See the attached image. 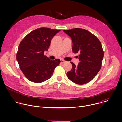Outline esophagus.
I'll return each instance as SVG.
<instances>
[{
  "instance_id": "34e87169",
  "label": "esophagus",
  "mask_w": 122,
  "mask_h": 122,
  "mask_svg": "<svg viewBox=\"0 0 122 122\" xmlns=\"http://www.w3.org/2000/svg\"><path fill=\"white\" fill-rule=\"evenodd\" d=\"M60 61H61V63H62V64H64V63H66V61H65V60H63V59H61Z\"/></svg>"
}]
</instances>
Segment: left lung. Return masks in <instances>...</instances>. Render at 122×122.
<instances>
[{"mask_svg": "<svg viewBox=\"0 0 122 122\" xmlns=\"http://www.w3.org/2000/svg\"><path fill=\"white\" fill-rule=\"evenodd\" d=\"M63 31L71 38L73 53L80 54L78 66L71 62L72 68L66 74L68 78L78 84L90 82L101 67L104 51L99 40L94 35L82 28H75Z\"/></svg>", "mask_w": 122, "mask_h": 122, "instance_id": "1", "label": "left lung"}]
</instances>
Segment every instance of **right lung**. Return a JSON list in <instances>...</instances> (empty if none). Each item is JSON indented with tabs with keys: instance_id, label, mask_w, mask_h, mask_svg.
Returning <instances> with one entry per match:
<instances>
[{
	"instance_id": "add662e5",
	"label": "right lung",
	"mask_w": 122,
	"mask_h": 122,
	"mask_svg": "<svg viewBox=\"0 0 122 122\" xmlns=\"http://www.w3.org/2000/svg\"><path fill=\"white\" fill-rule=\"evenodd\" d=\"M60 30L41 27L29 33L19 44L16 59L25 77L33 82L41 83L50 78L60 60H50L44 55L51 39Z\"/></svg>"
}]
</instances>
